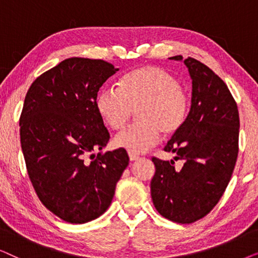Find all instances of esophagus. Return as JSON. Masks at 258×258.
<instances>
[{
  "instance_id": "esophagus-1",
  "label": "esophagus",
  "mask_w": 258,
  "mask_h": 258,
  "mask_svg": "<svg viewBox=\"0 0 258 258\" xmlns=\"http://www.w3.org/2000/svg\"><path fill=\"white\" fill-rule=\"evenodd\" d=\"M129 158H130V161L134 162V161L140 160L141 157L139 156V155H136V154H132V153H129Z\"/></svg>"
}]
</instances>
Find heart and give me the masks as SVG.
<instances>
[{"instance_id": "1", "label": "heart", "mask_w": 258, "mask_h": 258, "mask_svg": "<svg viewBox=\"0 0 258 258\" xmlns=\"http://www.w3.org/2000/svg\"><path fill=\"white\" fill-rule=\"evenodd\" d=\"M96 109L103 121L114 130L126 124L136 109L137 121L115 137V146L132 154L150 149L165 135L181 128L189 110V97L177 80L164 69L141 67L126 73L118 87H105L96 97Z\"/></svg>"}]
</instances>
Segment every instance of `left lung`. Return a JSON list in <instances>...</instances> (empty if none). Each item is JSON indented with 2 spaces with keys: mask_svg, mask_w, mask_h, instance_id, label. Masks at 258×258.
Listing matches in <instances>:
<instances>
[{
  "mask_svg": "<svg viewBox=\"0 0 258 258\" xmlns=\"http://www.w3.org/2000/svg\"><path fill=\"white\" fill-rule=\"evenodd\" d=\"M183 62L192 80L191 107L164 151L184 164L177 169L172 160L153 157L150 191L162 216L189 224L209 214L227 189L238 155L239 115L227 84L213 70L191 57Z\"/></svg>",
  "mask_w": 258,
  "mask_h": 258,
  "instance_id": "obj_1",
  "label": "left lung"
}]
</instances>
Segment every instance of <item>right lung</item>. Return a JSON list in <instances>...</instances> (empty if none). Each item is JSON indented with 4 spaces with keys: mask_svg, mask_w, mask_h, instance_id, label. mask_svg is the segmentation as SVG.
Wrapping results in <instances>:
<instances>
[{
    "mask_svg": "<svg viewBox=\"0 0 258 258\" xmlns=\"http://www.w3.org/2000/svg\"><path fill=\"white\" fill-rule=\"evenodd\" d=\"M103 59L67 58L31 84L20 117L27 171L43 206L68 223H87L110 206L129 164L124 149L97 155L110 135L96 97L117 72Z\"/></svg>",
    "mask_w": 258,
    "mask_h": 258,
    "instance_id": "right-lung-1",
    "label": "right lung"
}]
</instances>
